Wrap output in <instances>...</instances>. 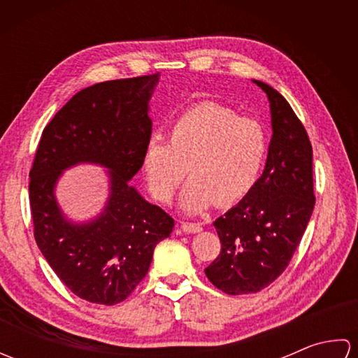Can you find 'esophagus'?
<instances>
[{
    "label": "esophagus",
    "instance_id": "obj_1",
    "mask_svg": "<svg viewBox=\"0 0 358 358\" xmlns=\"http://www.w3.org/2000/svg\"><path fill=\"white\" fill-rule=\"evenodd\" d=\"M180 227L186 234H196V232H201L203 231V227L200 224H196V223H181Z\"/></svg>",
    "mask_w": 358,
    "mask_h": 358
}]
</instances>
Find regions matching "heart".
Wrapping results in <instances>:
<instances>
[{"label":"heart","mask_w":358,"mask_h":358,"mask_svg":"<svg viewBox=\"0 0 358 358\" xmlns=\"http://www.w3.org/2000/svg\"><path fill=\"white\" fill-rule=\"evenodd\" d=\"M268 154V132L254 118L215 103L186 110L172 124L169 141L154 135L143 154V173L158 201H171L181 180H191L180 199L187 214L217 201L237 203L252 191Z\"/></svg>","instance_id":"obj_1"}]
</instances>
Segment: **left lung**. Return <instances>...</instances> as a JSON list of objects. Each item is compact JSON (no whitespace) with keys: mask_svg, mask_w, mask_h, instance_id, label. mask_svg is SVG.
<instances>
[{"mask_svg":"<svg viewBox=\"0 0 358 358\" xmlns=\"http://www.w3.org/2000/svg\"><path fill=\"white\" fill-rule=\"evenodd\" d=\"M268 95L272 136L262 177L214 226L222 252L204 272L220 291L254 294L291 262L313 215V146L301 121L278 90L252 80Z\"/></svg>","mask_w":358,"mask_h":358,"instance_id":"obj_1","label":"left lung"}]
</instances>
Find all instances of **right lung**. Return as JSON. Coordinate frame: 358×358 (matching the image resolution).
Instances as JSON below:
<instances>
[{
    "label": "right lung",
    "instance_id": "add662e5",
    "mask_svg": "<svg viewBox=\"0 0 358 358\" xmlns=\"http://www.w3.org/2000/svg\"><path fill=\"white\" fill-rule=\"evenodd\" d=\"M159 73L98 83L80 90L43 131L29 199L36 245L58 278L80 299L112 306L146 277L173 220L129 181L150 140L149 101ZM78 164L108 169V199L92 219L75 222L56 200L64 170Z\"/></svg>",
    "mask_w": 358,
    "mask_h": 358
}]
</instances>
